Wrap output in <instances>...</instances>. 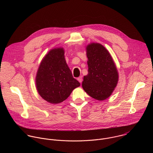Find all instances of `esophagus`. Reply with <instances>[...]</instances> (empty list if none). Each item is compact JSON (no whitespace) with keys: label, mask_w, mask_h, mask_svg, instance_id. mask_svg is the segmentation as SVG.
Masks as SVG:
<instances>
[{"label":"esophagus","mask_w":153,"mask_h":153,"mask_svg":"<svg viewBox=\"0 0 153 153\" xmlns=\"http://www.w3.org/2000/svg\"><path fill=\"white\" fill-rule=\"evenodd\" d=\"M82 76H79V77H78V81L80 82V83H81L82 82Z\"/></svg>","instance_id":"1"}]
</instances>
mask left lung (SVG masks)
<instances>
[{
    "label": "left lung",
    "mask_w": 153,
    "mask_h": 153,
    "mask_svg": "<svg viewBox=\"0 0 153 153\" xmlns=\"http://www.w3.org/2000/svg\"><path fill=\"white\" fill-rule=\"evenodd\" d=\"M88 74L82 86L91 97L102 101L109 97L116 87L118 74L108 51L101 44L87 47Z\"/></svg>",
    "instance_id": "8db88e82"
}]
</instances>
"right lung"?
I'll return each instance as SVG.
<instances>
[{"mask_svg": "<svg viewBox=\"0 0 153 153\" xmlns=\"http://www.w3.org/2000/svg\"><path fill=\"white\" fill-rule=\"evenodd\" d=\"M36 85L41 97L52 104L64 101L80 85L66 63L63 48L52 49L45 56L37 72Z\"/></svg>", "mask_w": 153, "mask_h": 153, "instance_id": "right-lung-1", "label": "right lung"}]
</instances>
